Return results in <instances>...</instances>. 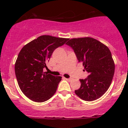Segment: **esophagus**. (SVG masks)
Instances as JSON below:
<instances>
[{"mask_svg":"<svg viewBox=\"0 0 128 128\" xmlns=\"http://www.w3.org/2000/svg\"><path fill=\"white\" fill-rule=\"evenodd\" d=\"M65 79H66V81H70L71 80H72V79L71 78H65Z\"/></svg>","mask_w":128,"mask_h":128,"instance_id":"34e87169","label":"esophagus"}]
</instances>
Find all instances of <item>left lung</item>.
Masks as SVG:
<instances>
[{
  "mask_svg": "<svg viewBox=\"0 0 128 128\" xmlns=\"http://www.w3.org/2000/svg\"><path fill=\"white\" fill-rule=\"evenodd\" d=\"M66 44L72 48L78 62L88 73L85 79H80L81 86L74 92L80 98L92 101L107 92L113 79L114 64L108 47L90 37L71 39Z\"/></svg>",
  "mask_w": 128,
  "mask_h": 128,
  "instance_id": "obj_1",
  "label": "left lung"
}]
</instances>
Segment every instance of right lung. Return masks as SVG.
Here are the masks:
<instances>
[{"instance_id":"add662e5","label":"right lung","mask_w":128,"mask_h":128,"mask_svg":"<svg viewBox=\"0 0 128 128\" xmlns=\"http://www.w3.org/2000/svg\"><path fill=\"white\" fill-rule=\"evenodd\" d=\"M68 38L42 36L22 47L14 66L15 74L21 90L36 102H43L56 92L62 77L43 73L54 51Z\"/></svg>"}]
</instances>
